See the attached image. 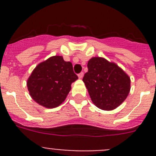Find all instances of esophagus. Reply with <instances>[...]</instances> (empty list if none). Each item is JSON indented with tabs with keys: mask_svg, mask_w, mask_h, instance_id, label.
I'll use <instances>...</instances> for the list:
<instances>
[{
	"mask_svg": "<svg viewBox=\"0 0 156 156\" xmlns=\"http://www.w3.org/2000/svg\"><path fill=\"white\" fill-rule=\"evenodd\" d=\"M78 76H79L80 79H82L83 77V73H79V75H78Z\"/></svg>",
	"mask_w": 156,
	"mask_h": 156,
	"instance_id": "1",
	"label": "esophagus"
}]
</instances>
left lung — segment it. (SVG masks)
Instances as JSON below:
<instances>
[{
	"label": "left lung",
	"mask_w": 156,
	"mask_h": 156,
	"mask_svg": "<svg viewBox=\"0 0 156 156\" xmlns=\"http://www.w3.org/2000/svg\"><path fill=\"white\" fill-rule=\"evenodd\" d=\"M88 72L83 81L94 104L102 110H113L129 94L130 79L115 63L94 57L87 63Z\"/></svg>",
	"instance_id": "obj_1"
}]
</instances>
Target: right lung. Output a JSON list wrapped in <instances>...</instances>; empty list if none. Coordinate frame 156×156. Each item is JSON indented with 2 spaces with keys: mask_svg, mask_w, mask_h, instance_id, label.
<instances>
[{
  "mask_svg": "<svg viewBox=\"0 0 156 156\" xmlns=\"http://www.w3.org/2000/svg\"><path fill=\"white\" fill-rule=\"evenodd\" d=\"M77 79L70 62H65L62 56H52L36 66L27 80V87L36 102L53 108L66 100L72 83Z\"/></svg>",
  "mask_w": 156,
  "mask_h": 156,
  "instance_id": "obj_1",
  "label": "right lung"
}]
</instances>
